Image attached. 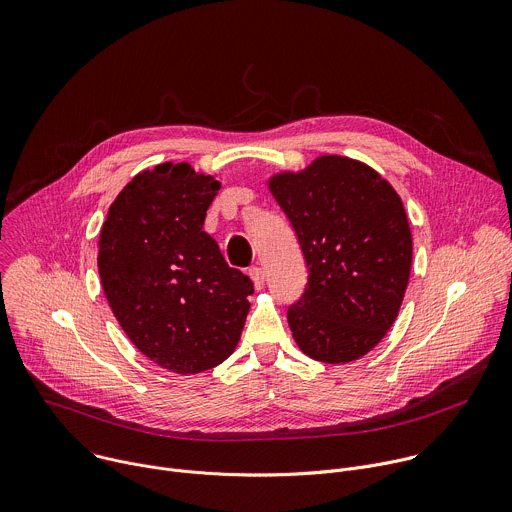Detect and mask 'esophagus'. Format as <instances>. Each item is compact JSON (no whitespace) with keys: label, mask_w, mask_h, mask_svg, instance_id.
<instances>
[{"label":"esophagus","mask_w":512,"mask_h":512,"mask_svg":"<svg viewBox=\"0 0 512 512\" xmlns=\"http://www.w3.org/2000/svg\"><path fill=\"white\" fill-rule=\"evenodd\" d=\"M248 274H250V278H252L254 286L260 290V288L264 286V270H262L260 266H252V268L248 270Z\"/></svg>","instance_id":"obj_1"}]
</instances>
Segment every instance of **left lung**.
Here are the masks:
<instances>
[{"instance_id": "8db88e82", "label": "left lung", "mask_w": 512, "mask_h": 512, "mask_svg": "<svg viewBox=\"0 0 512 512\" xmlns=\"http://www.w3.org/2000/svg\"><path fill=\"white\" fill-rule=\"evenodd\" d=\"M270 191L309 268L286 313L294 341L323 363L363 357L393 325L410 280L412 232L399 195L371 167L337 155L272 177Z\"/></svg>"}]
</instances>
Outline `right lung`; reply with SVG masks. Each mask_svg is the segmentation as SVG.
I'll list each match as a JSON object with an SVG mask.
<instances>
[{
	"label": "right lung",
	"instance_id": "obj_1",
	"mask_svg": "<svg viewBox=\"0 0 512 512\" xmlns=\"http://www.w3.org/2000/svg\"><path fill=\"white\" fill-rule=\"evenodd\" d=\"M218 189L187 163L143 171L115 199L98 242L102 290L119 325L145 357L181 375L234 353L254 292L203 232Z\"/></svg>",
	"mask_w": 512,
	"mask_h": 512
}]
</instances>
